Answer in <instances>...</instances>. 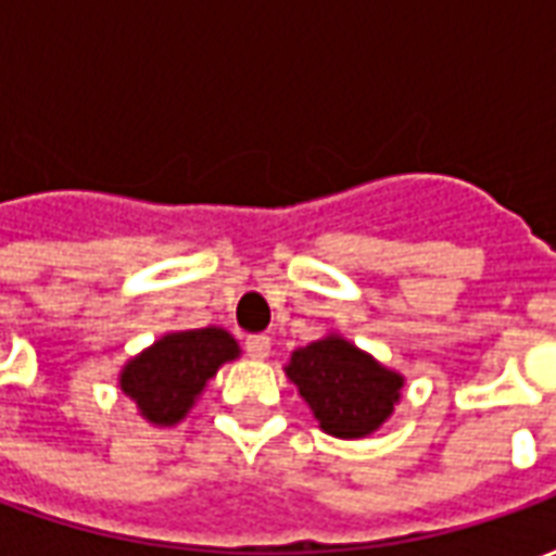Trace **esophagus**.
<instances>
[{
    "label": "esophagus",
    "instance_id": "obj_1",
    "mask_svg": "<svg viewBox=\"0 0 556 556\" xmlns=\"http://www.w3.org/2000/svg\"><path fill=\"white\" fill-rule=\"evenodd\" d=\"M243 349H247L250 357H267V354H270V337H265V333H253V337H247Z\"/></svg>",
    "mask_w": 556,
    "mask_h": 556
}]
</instances>
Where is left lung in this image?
Masks as SVG:
<instances>
[{
	"mask_svg": "<svg viewBox=\"0 0 556 556\" xmlns=\"http://www.w3.org/2000/svg\"><path fill=\"white\" fill-rule=\"evenodd\" d=\"M289 378L333 438H363L393 414L402 375L339 337L318 339L291 354Z\"/></svg>",
	"mask_w": 556,
	"mask_h": 556,
	"instance_id": "1",
	"label": "left lung"
}]
</instances>
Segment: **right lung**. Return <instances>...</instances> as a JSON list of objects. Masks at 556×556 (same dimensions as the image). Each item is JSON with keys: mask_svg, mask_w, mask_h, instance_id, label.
I'll use <instances>...</instances> for the list:
<instances>
[{"mask_svg": "<svg viewBox=\"0 0 556 556\" xmlns=\"http://www.w3.org/2000/svg\"><path fill=\"white\" fill-rule=\"evenodd\" d=\"M235 357L238 342L219 327L169 333L127 363L122 390L137 402L142 417L157 426H172L190 410L219 366Z\"/></svg>", "mask_w": 556, "mask_h": 556, "instance_id": "add662e5", "label": "right lung"}]
</instances>
